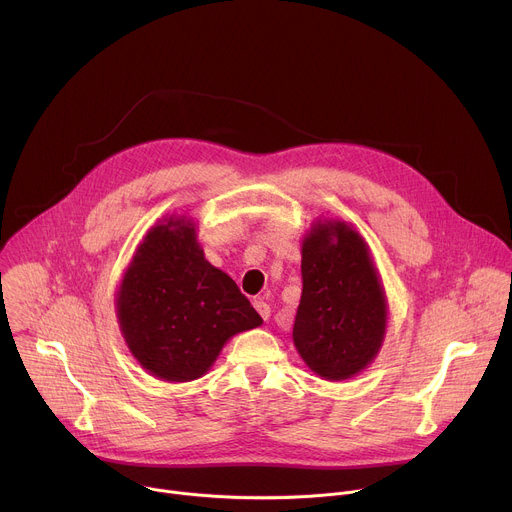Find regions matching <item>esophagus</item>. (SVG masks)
<instances>
[{"label": "esophagus", "instance_id": "34e87169", "mask_svg": "<svg viewBox=\"0 0 512 512\" xmlns=\"http://www.w3.org/2000/svg\"><path fill=\"white\" fill-rule=\"evenodd\" d=\"M253 306H255V310L259 312V316H261L263 320H269V316H271V308H269V304H267L265 300H255V302H253Z\"/></svg>", "mask_w": 512, "mask_h": 512}]
</instances>
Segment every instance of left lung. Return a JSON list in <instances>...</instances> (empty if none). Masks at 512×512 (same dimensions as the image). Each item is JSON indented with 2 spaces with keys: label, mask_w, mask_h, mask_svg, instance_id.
I'll return each instance as SVG.
<instances>
[{
  "label": "left lung",
  "mask_w": 512,
  "mask_h": 512,
  "mask_svg": "<svg viewBox=\"0 0 512 512\" xmlns=\"http://www.w3.org/2000/svg\"><path fill=\"white\" fill-rule=\"evenodd\" d=\"M302 281L296 350L326 381L356 377L377 358L389 314L367 241L338 218H318L302 241Z\"/></svg>",
  "instance_id": "obj_1"
}]
</instances>
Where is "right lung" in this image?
Segmentation results:
<instances>
[{"label":"right lung","instance_id":"1","mask_svg":"<svg viewBox=\"0 0 512 512\" xmlns=\"http://www.w3.org/2000/svg\"><path fill=\"white\" fill-rule=\"evenodd\" d=\"M117 322L141 369L196 381L227 340L263 324L237 283L210 265L190 216H166L137 245L115 298Z\"/></svg>","mask_w":512,"mask_h":512}]
</instances>
